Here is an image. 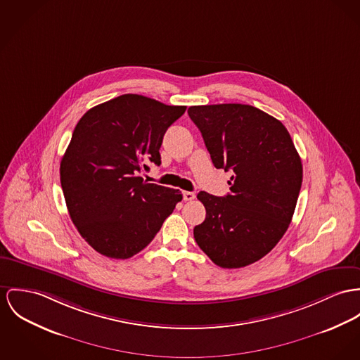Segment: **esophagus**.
<instances>
[{
  "mask_svg": "<svg viewBox=\"0 0 360 360\" xmlns=\"http://www.w3.org/2000/svg\"><path fill=\"white\" fill-rule=\"evenodd\" d=\"M182 195H184L185 201H192V200H194V197H195V194L193 192H184Z\"/></svg>",
  "mask_w": 360,
  "mask_h": 360,
  "instance_id": "1",
  "label": "esophagus"
}]
</instances>
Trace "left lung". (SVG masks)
Here are the masks:
<instances>
[{
  "label": "left lung",
  "mask_w": 360,
  "mask_h": 360,
  "mask_svg": "<svg viewBox=\"0 0 360 360\" xmlns=\"http://www.w3.org/2000/svg\"><path fill=\"white\" fill-rule=\"evenodd\" d=\"M188 113L214 166L233 172L227 195L197 194L207 215L194 240L221 269L245 267L288 230L303 182L302 159L286 127L252 105H194Z\"/></svg>",
  "instance_id": "left-lung-1"
}]
</instances>
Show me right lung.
I'll list each match as a JSON object with an SVG mask.
<instances>
[{
    "label": "right lung",
    "mask_w": 360,
    "mask_h": 360,
    "mask_svg": "<svg viewBox=\"0 0 360 360\" xmlns=\"http://www.w3.org/2000/svg\"><path fill=\"white\" fill-rule=\"evenodd\" d=\"M186 111L139 94L93 107L78 122L60 163L68 214L84 241L111 259L145 248L182 194L148 184V163L160 166L167 129Z\"/></svg>",
    "instance_id": "add662e5"
}]
</instances>
